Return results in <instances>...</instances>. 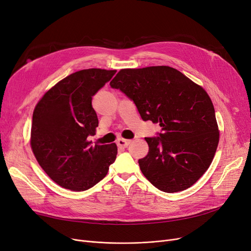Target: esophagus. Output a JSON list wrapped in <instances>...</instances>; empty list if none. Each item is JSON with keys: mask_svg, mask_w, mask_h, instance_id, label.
Segmentation results:
<instances>
[{"mask_svg": "<svg viewBox=\"0 0 251 251\" xmlns=\"http://www.w3.org/2000/svg\"><path fill=\"white\" fill-rule=\"evenodd\" d=\"M130 143H131L130 140H125V138H118L117 140V145L119 147H123V148H126L127 146H129Z\"/></svg>", "mask_w": 251, "mask_h": 251, "instance_id": "obj_1", "label": "esophagus"}]
</instances>
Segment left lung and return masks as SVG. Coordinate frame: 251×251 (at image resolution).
I'll return each instance as SVG.
<instances>
[{"mask_svg":"<svg viewBox=\"0 0 251 251\" xmlns=\"http://www.w3.org/2000/svg\"><path fill=\"white\" fill-rule=\"evenodd\" d=\"M133 100L144 121L159 123L146 137L149 152L138 164L164 192L189 188L209 169L219 143L215 110L202 87L170 66L121 69L109 82Z\"/></svg>","mask_w":251,"mask_h":251,"instance_id":"obj_1","label":"left lung"}]
</instances>
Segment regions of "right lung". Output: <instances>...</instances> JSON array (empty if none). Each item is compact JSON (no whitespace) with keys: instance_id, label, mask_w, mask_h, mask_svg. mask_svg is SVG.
<instances>
[{"instance_id":"obj_1","label":"right lung","mask_w":251,"mask_h":251,"mask_svg":"<svg viewBox=\"0 0 251 251\" xmlns=\"http://www.w3.org/2000/svg\"><path fill=\"white\" fill-rule=\"evenodd\" d=\"M117 70L99 68L74 72L55 83L33 111L30 144L35 158L61 187L83 191L103 179L118 153L115 143L88 141L98 127L92 96Z\"/></svg>"}]
</instances>
